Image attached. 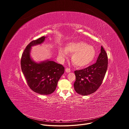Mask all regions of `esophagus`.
<instances>
[{"mask_svg": "<svg viewBox=\"0 0 129 129\" xmlns=\"http://www.w3.org/2000/svg\"><path fill=\"white\" fill-rule=\"evenodd\" d=\"M65 71L66 72L68 73V72H70V68H66V69H65Z\"/></svg>", "mask_w": 129, "mask_h": 129, "instance_id": "obj_1", "label": "esophagus"}]
</instances>
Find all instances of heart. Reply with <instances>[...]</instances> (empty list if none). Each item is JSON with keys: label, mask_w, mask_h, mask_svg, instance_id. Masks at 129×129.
Segmentation results:
<instances>
[{"label": "heart", "mask_w": 129, "mask_h": 129, "mask_svg": "<svg viewBox=\"0 0 129 129\" xmlns=\"http://www.w3.org/2000/svg\"><path fill=\"white\" fill-rule=\"evenodd\" d=\"M67 53L72 54L71 61L78 67H84L89 65L95 57L94 47L83 41L72 42L68 43L65 48H60L59 56L61 59L67 57Z\"/></svg>", "instance_id": "heart-1"}]
</instances>
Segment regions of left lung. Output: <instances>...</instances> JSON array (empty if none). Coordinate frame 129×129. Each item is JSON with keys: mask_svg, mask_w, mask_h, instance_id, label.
<instances>
[{"mask_svg": "<svg viewBox=\"0 0 129 129\" xmlns=\"http://www.w3.org/2000/svg\"><path fill=\"white\" fill-rule=\"evenodd\" d=\"M108 67L107 54L101 46L96 62L85 69L75 71L74 88L78 93L87 95L95 92L101 85Z\"/></svg>", "mask_w": 129, "mask_h": 129, "instance_id": "8db88e82", "label": "left lung"}]
</instances>
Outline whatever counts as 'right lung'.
<instances>
[{
	"label": "right lung",
	"instance_id": "1",
	"mask_svg": "<svg viewBox=\"0 0 129 129\" xmlns=\"http://www.w3.org/2000/svg\"><path fill=\"white\" fill-rule=\"evenodd\" d=\"M45 38L43 36L30 42L22 53L21 59L22 71L28 86L33 91L42 95L53 92L64 72V67L61 64L48 60L37 63L31 58V47L42 43Z\"/></svg>",
	"mask_w": 129,
	"mask_h": 129
}]
</instances>
